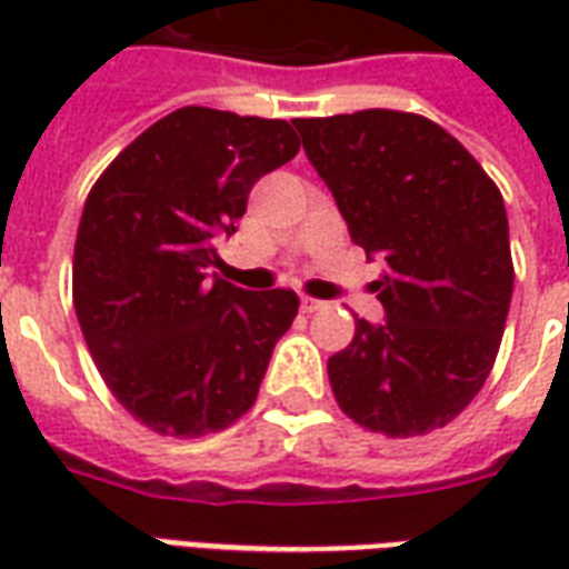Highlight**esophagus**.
<instances>
[{"mask_svg":"<svg viewBox=\"0 0 569 569\" xmlns=\"http://www.w3.org/2000/svg\"><path fill=\"white\" fill-rule=\"evenodd\" d=\"M322 308H326V301H320V298H301V310H305V313H317V310Z\"/></svg>","mask_w":569,"mask_h":569,"instance_id":"1","label":"esophagus"}]
</instances>
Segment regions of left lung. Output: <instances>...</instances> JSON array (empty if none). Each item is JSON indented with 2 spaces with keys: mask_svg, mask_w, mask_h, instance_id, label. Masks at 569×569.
Returning <instances> with one entry per match:
<instances>
[{
  "mask_svg": "<svg viewBox=\"0 0 569 569\" xmlns=\"http://www.w3.org/2000/svg\"><path fill=\"white\" fill-rule=\"evenodd\" d=\"M292 124L350 240L387 261L375 283L387 320H357L329 357L338 406L390 439L451 423L488 381L512 301L500 188L423 116L366 109Z\"/></svg>",
  "mask_w": 569,
  "mask_h": 569,
  "instance_id": "obj_1",
  "label": "left lung"
}]
</instances>
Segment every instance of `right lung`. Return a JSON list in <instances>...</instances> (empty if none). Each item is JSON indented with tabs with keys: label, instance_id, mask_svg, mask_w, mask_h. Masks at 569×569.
<instances>
[{
	"label": "right lung",
	"instance_id": "add662e5",
	"mask_svg": "<svg viewBox=\"0 0 569 569\" xmlns=\"http://www.w3.org/2000/svg\"><path fill=\"white\" fill-rule=\"evenodd\" d=\"M280 118L176 109L109 163L84 200L72 301L106 387L161 436L198 439L243 418L298 313L292 289L219 280L261 176L298 154Z\"/></svg>",
	"mask_w": 569,
	"mask_h": 569
}]
</instances>
